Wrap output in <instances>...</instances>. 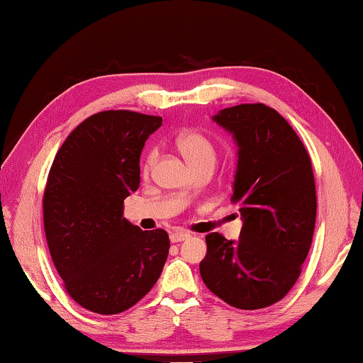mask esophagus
<instances>
[{
    "label": "esophagus",
    "instance_id": "1",
    "mask_svg": "<svg viewBox=\"0 0 363 363\" xmlns=\"http://www.w3.org/2000/svg\"><path fill=\"white\" fill-rule=\"evenodd\" d=\"M191 234H189L188 231H174L170 233V242H182V240H186Z\"/></svg>",
    "mask_w": 363,
    "mask_h": 363
}]
</instances>
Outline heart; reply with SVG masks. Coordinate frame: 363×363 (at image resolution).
<instances>
[{
	"label": "heart",
	"mask_w": 363,
	"mask_h": 363,
	"mask_svg": "<svg viewBox=\"0 0 363 363\" xmlns=\"http://www.w3.org/2000/svg\"><path fill=\"white\" fill-rule=\"evenodd\" d=\"M177 148L185 156L189 165L196 170L201 165H213L215 157H217V150H215V145L211 138H208L206 133H202L198 129H185L178 133L175 140ZM156 159V152L151 151L148 156L145 157L142 172L146 175L152 167V162Z\"/></svg>",
	"instance_id": "b5f03b06"
}]
</instances>
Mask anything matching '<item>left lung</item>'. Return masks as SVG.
<instances>
[{"instance_id": "left-lung-1", "label": "left lung", "mask_w": 363, "mask_h": 363, "mask_svg": "<svg viewBox=\"0 0 363 363\" xmlns=\"http://www.w3.org/2000/svg\"><path fill=\"white\" fill-rule=\"evenodd\" d=\"M213 119L239 145L231 202L244 226L238 242L207 234L201 277L230 306L263 309L294 287L313 244V164L294 127L264 104L225 108Z\"/></svg>"}]
</instances>
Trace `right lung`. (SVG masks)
<instances>
[{"label": "right lung", "mask_w": 363, "mask_h": 363, "mask_svg": "<svg viewBox=\"0 0 363 363\" xmlns=\"http://www.w3.org/2000/svg\"><path fill=\"white\" fill-rule=\"evenodd\" d=\"M161 116L95 113L76 127L50 165L43 194L48 247L63 287L91 313L132 308L152 289L169 255V234L124 218L140 185V152Z\"/></svg>", "instance_id": "1"}]
</instances>
